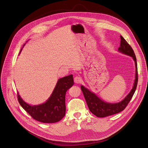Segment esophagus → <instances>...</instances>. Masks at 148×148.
I'll list each match as a JSON object with an SVG mask.
<instances>
[{
  "label": "esophagus",
  "instance_id": "esophagus-1",
  "mask_svg": "<svg viewBox=\"0 0 148 148\" xmlns=\"http://www.w3.org/2000/svg\"><path fill=\"white\" fill-rule=\"evenodd\" d=\"M74 82H75L76 84H78V83H79L80 82H81V79L80 77L77 76V77H75L74 78Z\"/></svg>",
  "mask_w": 148,
  "mask_h": 148
}]
</instances>
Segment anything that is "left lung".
Instances as JSON below:
<instances>
[{"mask_svg": "<svg viewBox=\"0 0 148 148\" xmlns=\"http://www.w3.org/2000/svg\"><path fill=\"white\" fill-rule=\"evenodd\" d=\"M120 47L118 48V50L123 54L132 57L135 62L136 76L134 85L129 94H128V95L122 101L117 103H109L105 102L98 97L95 94L89 91L84 86H81V87L82 92L90 111L94 115L98 117H104L110 115H114L123 111L131 100L137 87L138 82V72L137 60L134 52L131 47L123 36H120Z\"/></svg>", "mask_w": 148, "mask_h": 148, "instance_id": "1", "label": "left lung"}]
</instances>
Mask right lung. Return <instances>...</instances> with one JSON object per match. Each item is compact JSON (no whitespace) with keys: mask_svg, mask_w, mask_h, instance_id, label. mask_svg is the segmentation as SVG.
Segmentation results:
<instances>
[{"mask_svg":"<svg viewBox=\"0 0 148 148\" xmlns=\"http://www.w3.org/2000/svg\"><path fill=\"white\" fill-rule=\"evenodd\" d=\"M73 84V75L60 78L50 97L42 104L31 106L21 98L18 93H17L18 101L21 106L33 119L44 123H56L61 120L65 115L66 91Z\"/></svg>","mask_w":148,"mask_h":148,"instance_id":"right-lung-1","label":"right lung"}]
</instances>
